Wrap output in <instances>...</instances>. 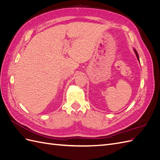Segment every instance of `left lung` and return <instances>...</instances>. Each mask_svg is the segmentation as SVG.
Listing matches in <instances>:
<instances>
[{"instance_id": "1", "label": "left lung", "mask_w": 160, "mask_h": 160, "mask_svg": "<svg viewBox=\"0 0 160 160\" xmlns=\"http://www.w3.org/2000/svg\"><path fill=\"white\" fill-rule=\"evenodd\" d=\"M133 51H134V52H135V55H136V57H137V58H138V61H139V55H138V52L136 51V50H135V49H133Z\"/></svg>"}]
</instances>
